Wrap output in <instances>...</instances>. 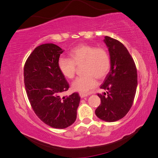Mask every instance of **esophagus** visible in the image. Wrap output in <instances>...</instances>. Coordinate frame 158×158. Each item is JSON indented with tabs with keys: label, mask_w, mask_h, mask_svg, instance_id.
Masks as SVG:
<instances>
[{
	"label": "esophagus",
	"mask_w": 158,
	"mask_h": 158,
	"mask_svg": "<svg viewBox=\"0 0 158 158\" xmlns=\"http://www.w3.org/2000/svg\"><path fill=\"white\" fill-rule=\"evenodd\" d=\"M79 95H80V98H85V97H87L88 96V94H82V93H80L79 94Z\"/></svg>",
	"instance_id": "34e87169"
}]
</instances>
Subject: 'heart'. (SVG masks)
<instances>
[{"mask_svg":"<svg viewBox=\"0 0 158 158\" xmlns=\"http://www.w3.org/2000/svg\"><path fill=\"white\" fill-rule=\"evenodd\" d=\"M70 59L61 57L58 61L60 73L65 78L72 79L76 73V66L82 64L84 74L72 84L75 92L88 94L98 85V79L104 78L108 74L111 62L108 52L101 47L88 44H81L69 52Z\"/></svg>","mask_w":158,"mask_h":158,"instance_id":"obj_1","label":"heart"}]
</instances>
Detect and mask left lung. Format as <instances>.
<instances>
[{"label": "left lung", "instance_id": "obj_1", "mask_svg": "<svg viewBox=\"0 0 158 158\" xmlns=\"http://www.w3.org/2000/svg\"><path fill=\"white\" fill-rule=\"evenodd\" d=\"M103 42L110 56V71L100 88L106 92L98 94L101 104L95 110L102 121L114 122L125 117L131 108L138 85L137 70L131 55L120 41L109 36Z\"/></svg>", "mask_w": 158, "mask_h": 158}]
</instances>
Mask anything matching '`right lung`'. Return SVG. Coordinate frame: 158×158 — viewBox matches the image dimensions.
<instances>
[{
    "label": "right lung",
    "mask_w": 158,
    "mask_h": 158,
    "mask_svg": "<svg viewBox=\"0 0 158 158\" xmlns=\"http://www.w3.org/2000/svg\"><path fill=\"white\" fill-rule=\"evenodd\" d=\"M64 50L53 44L37 47L24 66V84L33 111L41 120L52 128H65L77 116L80 98L78 93L61 97L69 84L58 66Z\"/></svg>",
    "instance_id": "obj_1"
}]
</instances>
